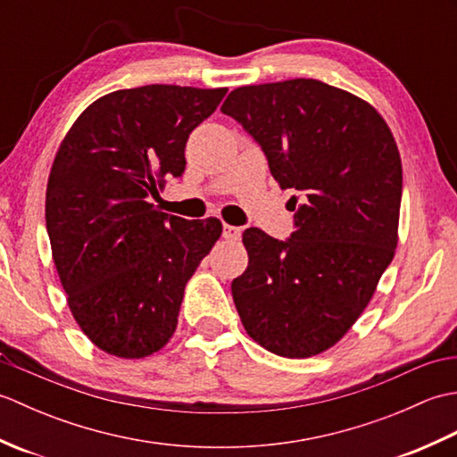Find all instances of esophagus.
I'll use <instances>...</instances> for the list:
<instances>
[{"mask_svg":"<svg viewBox=\"0 0 457 457\" xmlns=\"http://www.w3.org/2000/svg\"><path fill=\"white\" fill-rule=\"evenodd\" d=\"M221 236H223V239H228V241H237L239 237H241V228H236V226H223V229H221Z\"/></svg>","mask_w":457,"mask_h":457,"instance_id":"1","label":"esophagus"}]
</instances>
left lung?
Segmentation results:
<instances>
[{"label":"left lung","mask_w":457,"mask_h":457,"mask_svg":"<svg viewBox=\"0 0 457 457\" xmlns=\"http://www.w3.org/2000/svg\"><path fill=\"white\" fill-rule=\"evenodd\" d=\"M221 112L259 143L280 188L300 194L288 239L245 229L249 265L231 283L241 322L277 355L322 353L395 255L403 164L393 133L373 105L312 79L241 86Z\"/></svg>","instance_id":"left-lung-1"}]
</instances>
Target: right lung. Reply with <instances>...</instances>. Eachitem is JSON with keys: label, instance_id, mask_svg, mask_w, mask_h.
I'll return each instance as SVG.
<instances>
[{"label": "right lung", "instance_id": "obj_1", "mask_svg": "<svg viewBox=\"0 0 457 457\" xmlns=\"http://www.w3.org/2000/svg\"><path fill=\"white\" fill-rule=\"evenodd\" d=\"M228 88L151 84L96 100L58 147L45 218L68 306L105 353L139 359L169 342L184 287L221 236V221L154 208L182 177L188 135Z\"/></svg>", "mask_w": 457, "mask_h": 457}]
</instances>
